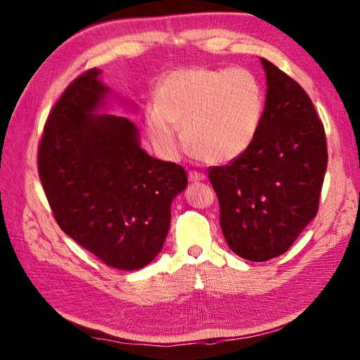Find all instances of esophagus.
<instances>
[{"label": "esophagus", "instance_id": "1", "mask_svg": "<svg viewBox=\"0 0 360 360\" xmlns=\"http://www.w3.org/2000/svg\"><path fill=\"white\" fill-rule=\"evenodd\" d=\"M188 179H189V181H192V183H198V181L205 180V174L198 172V171H189V172H188Z\"/></svg>", "mask_w": 360, "mask_h": 360}]
</instances>
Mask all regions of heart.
<instances>
[{"instance_id": "heart-1", "label": "heart", "mask_w": 360, "mask_h": 360, "mask_svg": "<svg viewBox=\"0 0 360 360\" xmlns=\"http://www.w3.org/2000/svg\"><path fill=\"white\" fill-rule=\"evenodd\" d=\"M264 97L245 69L186 68L168 73L144 124L160 155L176 159L184 139L207 162L228 163L252 146L263 120Z\"/></svg>"}]
</instances>
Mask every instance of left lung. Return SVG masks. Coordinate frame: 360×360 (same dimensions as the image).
<instances>
[{"label":"left lung","mask_w":360,"mask_h":360,"mask_svg":"<svg viewBox=\"0 0 360 360\" xmlns=\"http://www.w3.org/2000/svg\"><path fill=\"white\" fill-rule=\"evenodd\" d=\"M261 64L267 93L254 143L209 172L228 246L257 263L287 252L314 219L328 168L324 127L309 96L275 64Z\"/></svg>","instance_id":"1"}]
</instances>
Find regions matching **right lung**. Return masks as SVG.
<instances>
[{
  "label": "right lung",
  "instance_id": "1",
  "mask_svg": "<svg viewBox=\"0 0 360 360\" xmlns=\"http://www.w3.org/2000/svg\"><path fill=\"white\" fill-rule=\"evenodd\" d=\"M101 73L81 75L52 108L39 176L64 233L106 266L138 270L160 252L188 174L141 148L129 118L101 114L111 93Z\"/></svg>",
  "mask_w": 360,
  "mask_h": 360
}]
</instances>
